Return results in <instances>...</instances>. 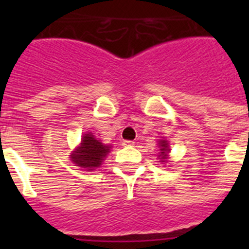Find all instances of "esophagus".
I'll return each instance as SVG.
<instances>
[{
	"label": "esophagus",
	"mask_w": 249,
	"mask_h": 249,
	"mask_svg": "<svg viewBox=\"0 0 249 249\" xmlns=\"http://www.w3.org/2000/svg\"><path fill=\"white\" fill-rule=\"evenodd\" d=\"M122 144L124 147H133L135 146V142H133V141H123Z\"/></svg>",
	"instance_id": "esophagus-1"
}]
</instances>
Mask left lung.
I'll return each instance as SVG.
<instances>
[{
	"mask_svg": "<svg viewBox=\"0 0 249 249\" xmlns=\"http://www.w3.org/2000/svg\"><path fill=\"white\" fill-rule=\"evenodd\" d=\"M160 162H167V158H168V152H169V147H168V142L166 140H160Z\"/></svg>",
	"mask_w": 249,
	"mask_h": 249,
	"instance_id": "1",
	"label": "left lung"
}]
</instances>
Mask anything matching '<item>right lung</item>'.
Returning <instances> with one entry per match:
<instances>
[{
    "mask_svg": "<svg viewBox=\"0 0 249 249\" xmlns=\"http://www.w3.org/2000/svg\"><path fill=\"white\" fill-rule=\"evenodd\" d=\"M109 151L111 146L103 144L91 132H89L82 137L80 146L71 153V160L76 166L93 171L102 164Z\"/></svg>",
    "mask_w": 249,
    "mask_h": 249,
    "instance_id": "1",
    "label": "right lung"
}]
</instances>
